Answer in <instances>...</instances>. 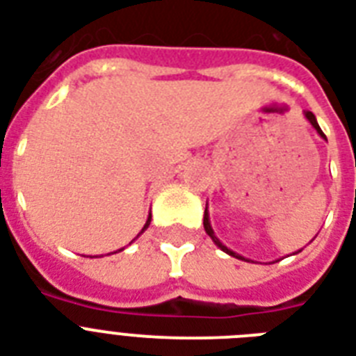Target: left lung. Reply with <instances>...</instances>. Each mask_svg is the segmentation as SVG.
Listing matches in <instances>:
<instances>
[{
    "instance_id": "1",
    "label": "left lung",
    "mask_w": 356,
    "mask_h": 356,
    "mask_svg": "<svg viewBox=\"0 0 356 356\" xmlns=\"http://www.w3.org/2000/svg\"><path fill=\"white\" fill-rule=\"evenodd\" d=\"M305 118L309 120V123L310 125H312V127L316 129V133L320 134L321 138H325V134H323V131H321L320 129V125H318V120H316V116L312 113H310V111H305ZM327 140V138H325ZM203 227H205V231H207V234H209V236L212 238V242L216 243L218 248L222 249L223 253H227V254H231V257H234V259H240V260H245V262H253V260H249V259H245V257H242V254H238V253H234L233 249H229L227 245H223L222 242H220V238L216 236V234H214V231H212V225H211V218H209V207H205V216H203ZM299 251H303V248L299 249ZM299 251H296V253L293 254H298ZM277 262V260H275Z\"/></svg>"
}]
</instances>
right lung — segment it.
<instances>
[{
	"instance_id": "1",
	"label": "right lung",
	"mask_w": 356,
	"mask_h": 356,
	"mask_svg": "<svg viewBox=\"0 0 356 356\" xmlns=\"http://www.w3.org/2000/svg\"><path fill=\"white\" fill-rule=\"evenodd\" d=\"M149 223H151V214H149V216H147V220H145V223H144V227H142V231H140V233H138V236H140V234H142V233H144L145 229L149 227ZM138 236H136V238H138ZM136 238H134V240H136ZM123 249H125V248L118 249V251H123ZM118 251H114V253H118ZM108 254H111V253H108Z\"/></svg>"
}]
</instances>
